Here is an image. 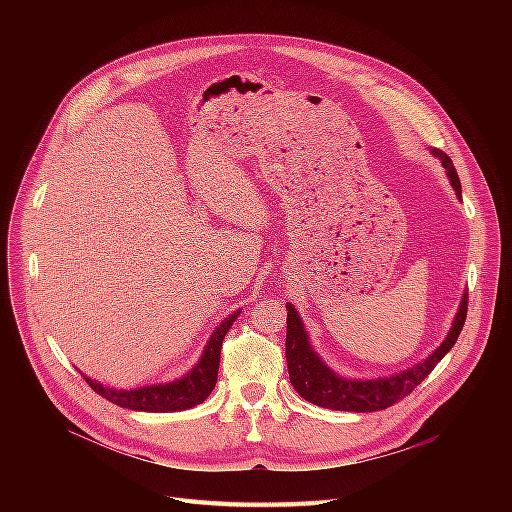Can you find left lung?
Masks as SVG:
<instances>
[{
  "label": "left lung",
  "instance_id": "8db88e82",
  "mask_svg": "<svg viewBox=\"0 0 512 512\" xmlns=\"http://www.w3.org/2000/svg\"><path fill=\"white\" fill-rule=\"evenodd\" d=\"M435 158H440L442 166L448 172L450 184L456 190V196L462 198V184L458 178V172L450 160L448 154L442 150H431ZM287 334H285V358H287V371H289V383L294 385L300 397L306 401L320 405L324 409L334 411H356V413H369V411H381L403 397H407L440 362L450 348L456 344L464 322L468 314V294L462 296L460 310L454 318L452 330L448 332L446 340L435 348L423 362H417L415 367L405 369L393 377L385 379H344L338 377L334 371H330L322 358L316 354L308 340V332L304 330L302 318L296 312V308L287 304Z\"/></svg>",
  "mask_w": 512,
  "mask_h": 512
}]
</instances>
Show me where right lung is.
<instances>
[{"label": "right lung", "instance_id": "right-lung-1", "mask_svg": "<svg viewBox=\"0 0 512 512\" xmlns=\"http://www.w3.org/2000/svg\"><path fill=\"white\" fill-rule=\"evenodd\" d=\"M239 314H241V310H237L227 320H223V324L212 332L210 340L206 342L204 352H202L196 367L186 377H182L174 383L150 385V387L123 391V389L103 387L101 383L91 381L87 375H83V377L95 393H99L107 401H111L119 407H125V409L152 411V413H168V411L190 409V407L202 403L212 393V389L216 385V377H218V364H221L223 340H225L227 332L231 330V326H233V322L237 320Z\"/></svg>", "mask_w": 512, "mask_h": 512}]
</instances>
